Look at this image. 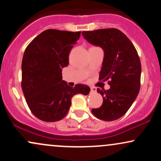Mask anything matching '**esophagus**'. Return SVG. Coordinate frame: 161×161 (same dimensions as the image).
<instances>
[{
	"label": "esophagus",
	"mask_w": 161,
	"mask_h": 161,
	"mask_svg": "<svg viewBox=\"0 0 161 161\" xmlns=\"http://www.w3.org/2000/svg\"><path fill=\"white\" fill-rule=\"evenodd\" d=\"M91 92H97V89H96L95 88H94V87H91Z\"/></svg>",
	"instance_id": "obj_1"
}]
</instances>
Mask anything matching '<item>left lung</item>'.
<instances>
[{"instance_id": "1", "label": "left lung", "mask_w": 161, "mask_h": 161, "mask_svg": "<svg viewBox=\"0 0 161 161\" xmlns=\"http://www.w3.org/2000/svg\"><path fill=\"white\" fill-rule=\"evenodd\" d=\"M84 38L104 50L99 79L108 80L110 89L97 92L103 96L102 105L92 114L104 121L119 119L128 111L141 86V61L133 44L117 29L83 31Z\"/></svg>"}]
</instances>
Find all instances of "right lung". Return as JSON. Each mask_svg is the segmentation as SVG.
I'll return each mask as SVG.
<instances>
[{
  "instance_id": "right-lung-1",
  "label": "right lung",
  "mask_w": 161,
  "mask_h": 161,
  "mask_svg": "<svg viewBox=\"0 0 161 161\" xmlns=\"http://www.w3.org/2000/svg\"><path fill=\"white\" fill-rule=\"evenodd\" d=\"M81 32L47 29L25 50L22 61V89L32 113L42 121L62 119L76 94L88 95L90 88L70 87L62 80V69L69 64V54Z\"/></svg>"
}]
</instances>
